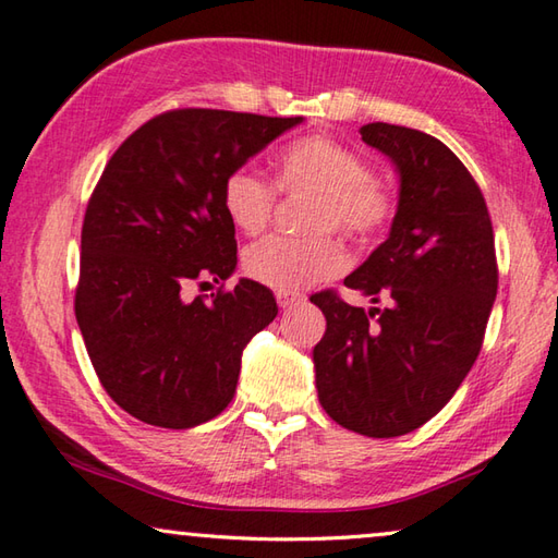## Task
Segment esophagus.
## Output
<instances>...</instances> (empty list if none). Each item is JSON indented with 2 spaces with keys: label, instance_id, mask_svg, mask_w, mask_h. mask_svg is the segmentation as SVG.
<instances>
[{
  "label": "esophagus",
  "instance_id": "esophagus-1",
  "mask_svg": "<svg viewBox=\"0 0 558 558\" xmlns=\"http://www.w3.org/2000/svg\"><path fill=\"white\" fill-rule=\"evenodd\" d=\"M276 300H278V307L280 310H292V307L300 305V302H302V298L300 295H292V292H278Z\"/></svg>",
  "mask_w": 558,
  "mask_h": 558
}]
</instances>
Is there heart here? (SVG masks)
I'll return each mask as SVG.
<instances>
[{"instance_id":"obj_1","label":"heart","mask_w":558,"mask_h":558,"mask_svg":"<svg viewBox=\"0 0 558 558\" xmlns=\"http://www.w3.org/2000/svg\"><path fill=\"white\" fill-rule=\"evenodd\" d=\"M276 184L282 192H312L310 231H339L368 244L390 227L398 209L392 192L356 150L329 136L292 141L276 158ZM278 189L253 166H239L221 182V205L231 225L258 234L270 221ZM244 272L278 292H298L333 278L343 268V251L329 234L310 239L268 236L244 251Z\"/></svg>"}]
</instances>
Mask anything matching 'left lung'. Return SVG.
I'll use <instances>...</instances> for the list:
<instances>
[{"instance_id": "1", "label": "left lung", "mask_w": 558, "mask_h": 558, "mask_svg": "<svg viewBox=\"0 0 558 558\" xmlns=\"http://www.w3.org/2000/svg\"><path fill=\"white\" fill-rule=\"evenodd\" d=\"M361 138L400 173L390 236L343 280L385 307L333 290L310 300L327 317L314 347L324 412L363 437H400L429 422L478 359L498 292L488 207L453 150L424 131L366 124Z\"/></svg>"}]
</instances>
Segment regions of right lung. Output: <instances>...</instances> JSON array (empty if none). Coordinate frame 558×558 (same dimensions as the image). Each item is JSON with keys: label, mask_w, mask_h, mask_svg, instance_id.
I'll return each instance as SVG.
<instances>
[{"label": "right lung", "mask_w": 558, "mask_h": 558, "mask_svg": "<svg viewBox=\"0 0 558 558\" xmlns=\"http://www.w3.org/2000/svg\"><path fill=\"white\" fill-rule=\"evenodd\" d=\"M302 117L173 109L109 158L83 221L75 317L107 395L154 427L190 429L227 408L241 353L276 319L272 292L241 278L221 182ZM222 288L195 301L192 281Z\"/></svg>", "instance_id": "1"}]
</instances>
